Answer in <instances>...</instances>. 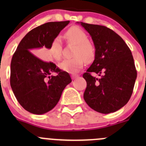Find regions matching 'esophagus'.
I'll return each instance as SVG.
<instances>
[{"label": "esophagus", "mask_w": 146, "mask_h": 146, "mask_svg": "<svg viewBox=\"0 0 146 146\" xmlns=\"http://www.w3.org/2000/svg\"><path fill=\"white\" fill-rule=\"evenodd\" d=\"M78 75H72L71 76V78H72V79H76V78H78Z\"/></svg>", "instance_id": "1"}]
</instances>
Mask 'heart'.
Segmentation results:
<instances>
[{"instance_id":"obj_1","label":"heart","mask_w":146,"mask_h":146,"mask_svg":"<svg viewBox=\"0 0 146 146\" xmlns=\"http://www.w3.org/2000/svg\"><path fill=\"white\" fill-rule=\"evenodd\" d=\"M67 43L75 45L73 51L74 58L64 60L58 66L61 70L70 73H76L82 68L84 61L90 63L94 60L96 48L92 42L88 40L87 34L79 27H71L64 34ZM48 55L56 61L62 57V43L58 36L51 41L48 51Z\"/></svg>"}]
</instances>
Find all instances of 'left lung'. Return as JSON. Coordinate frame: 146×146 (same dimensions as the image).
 Returning a JSON list of instances; mask_svg holds the SVG:
<instances>
[{"instance_id": "left-lung-1", "label": "left lung", "mask_w": 146, "mask_h": 146, "mask_svg": "<svg viewBox=\"0 0 146 146\" xmlns=\"http://www.w3.org/2000/svg\"><path fill=\"white\" fill-rule=\"evenodd\" d=\"M90 35L96 53L95 60L82 75L87 82L83 98L90 108L109 114L130 100L137 77L131 51L121 37L110 28L80 22ZM91 72L100 76L94 77Z\"/></svg>"}]
</instances>
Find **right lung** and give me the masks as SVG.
Returning a JSON list of instances; mask_svg holds the SVG:
<instances>
[{
    "label": "right lung",
    "mask_w": 146,
    "mask_h": 146,
    "mask_svg": "<svg viewBox=\"0 0 146 146\" xmlns=\"http://www.w3.org/2000/svg\"><path fill=\"white\" fill-rule=\"evenodd\" d=\"M70 21L50 22L34 28L23 37L13 56L10 64V86L20 105L29 112L42 114L52 110L61 98L63 90L72 81L70 75L46 62L36 53L49 48ZM56 72V76H51Z\"/></svg>",
    "instance_id": "right-lung-1"
}]
</instances>
